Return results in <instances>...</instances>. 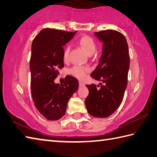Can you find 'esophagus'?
I'll use <instances>...</instances> for the list:
<instances>
[{
  "label": "esophagus",
  "mask_w": 157,
  "mask_h": 157,
  "mask_svg": "<svg viewBox=\"0 0 157 157\" xmlns=\"http://www.w3.org/2000/svg\"><path fill=\"white\" fill-rule=\"evenodd\" d=\"M79 86H85L84 83L82 82H80V81L79 82Z\"/></svg>",
  "instance_id": "obj_1"
}]
</instances>
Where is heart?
<instances>
[{"label": "heart", "mask_w": 157, "mask_h": 157, "mask_svg": "<svg viewBox=\"0 0 157 157\" xmlns=\"http://www.w3.org/2000/svg\"><path fill=\"white\" fill-rule=\"evenodd\" d=\"M79 45L88 55H92L94 53L97 49V44L94 40L90 36L85 35L83 36L79 39ZM70 51V48L69 46L64 48L63 52V59L64 60H67L69 58V54ZM89 71V68L87 67H83L75 65L71 69L70 73L72 75L77 77L79 79H83L85 78L86 73Z\"/></svg>", "instance_id": "obj_1"}]
</instances>
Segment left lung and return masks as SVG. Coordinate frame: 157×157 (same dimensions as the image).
<instances>
[{"mask_svg":"<svg viewBox=\"0 0 157 157\" xmlns=\"http://www.w3.org/2000/svg\"><path fill=\"white\" fill-rule=\"evenodd\" d=\"M94 35L103 45L99 64L90 76L104 84L100 83L99 89L94 84L86 85L89 94L85 103L91 116L107 118L116 112L123 99L128 83L129 52L127 39L116 30H102Z\"/></svg>","mask_w":157,"mask_h":157,"instance_id":"1","label":"left lung"}]
</instances>
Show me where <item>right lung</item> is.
<instances>
[{
	"mask_svg": "<svg viewBox=\"0 0 157 157\" xmlns=\"http://www.w3.org/2000/svg\"><path fill=\"white\" fill-rule=\"evenodd\" d=\"M75 33L45 29L33 41L30 60L33 100L38 111L50 121L65 114L68 101L79 87L78 79L70 75L63 84L54 82L64 67L63 47Z\"/></svg>",
	"mask_w": 157,
	"mask_h": 157,
	"instance_id": "right-lung-1",
	"label": "right lung"
}]
</instances>
